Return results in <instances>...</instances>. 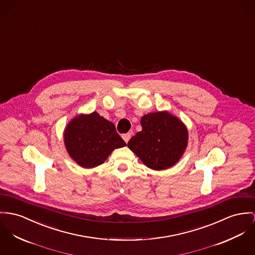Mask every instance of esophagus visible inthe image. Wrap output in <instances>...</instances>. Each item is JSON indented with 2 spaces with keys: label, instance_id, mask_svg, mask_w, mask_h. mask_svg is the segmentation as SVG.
<instances>
[{
  "label": "esophagus",
  "instance_id": "34e87169",
  "mask_svg": "<svg viewBox=\"0 0 255 255\" xmlns=\"http://www.w3.org/2000/svg\"><path fill=\"white\" fill-rule=\"evenodd\" d=\"M122 137H123V139H124L126 142H128V141H129V139H130V137H131V133L123 134V135H122Z\"/></svg>",
  "mask_w": 255,
  "mask_h": 255
}]
</instances>
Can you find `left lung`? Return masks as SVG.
<instances>
[{"label":"left lung","mask_w":255,"mask_h":255,"mask_svg":"<svg viewBox=\"0 0 255 255\" xmlns=\"http://www.w3.org/2000/svg\"><path fill=\"white\" fill-rule=\"evenodd\" d=\"M141 131L128 141V147L153 170L172 167L187 144V129L168 113L148 114L140 119Z\"/></svg>","instance_id":"1"}]
</instances>
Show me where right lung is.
Segmentation results:
<instances>
[{"label": "right lung", "instance_id": "obj_1", "mask_svg": "<svg viewBox=\"0 0 255 255\" xmlns=\"http://www.w3.org/2000/svg\"><path fill=\"white\" fill-rule=\"evenodd\" d=\"M64 139L70 156L83 168L101 165L114 149L126 145L115 124L97 113L73 119L65 130Z\"/></svg>", "mask_w": 255, "mask_h": 255}]
</instances>
